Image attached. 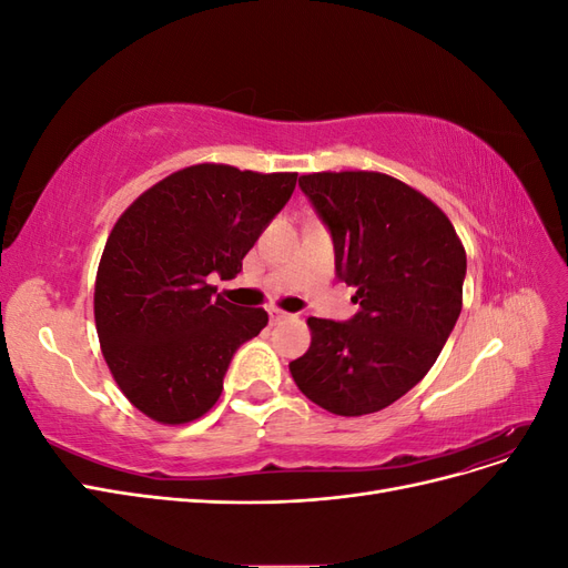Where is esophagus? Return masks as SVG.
<instances>
[{
    "instance_id": "esophagus-1",
    "label": "esophagus",
    "mask_w": 568,
    "mask_h": 568,
    "mask_svg": "<svg viewBox=\"0 0 568 568\" xmlns=\"http://www.w3.org/2000/svg\"><path fill=\"white\" fill-rule=\"evenodd\" d=\"M267 315H270V322H272V324H277V322H282V320H288V317H291L288 313L280 311V307H270Z\"/></svg>"
}]
</instances>
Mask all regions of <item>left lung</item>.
<instances>
[{
  "label": "left lung",
  "mask_w": 568,
  "mask_h": 568,
  "mask_svg": "<svg viewBox=\"0 0 568 568\" xmlns=\"http://www.w3.org/2000/svg\"><path fill=\"white\" fill-rule=\"evenodd\" d=\"M298 186L332 234L336 277L359 311L311 317L313 343L288 365L305 398L372 415L434 367L462 311L467 253L436 203L382 173H313Z\"/></svg>",
  "instance_id": "8db88e82"
}]
</instances>
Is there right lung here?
I'll list each match as a JSON object with an SVG mask.
<instances>
[{"mask_svg": "<svg viewBox=\"0 0 568 568\" xmlns=\"http://www.w3.org/2000/svg\"><path fill=\"white\" fill-rule=\"evenodd\" d=\"M296 178L201 163L153 184L118 217L97 272L94 320L115 384L146 417L205 415L236 348L267 324L263 307L225 301L209 277L242 270Z\"/></svg>", "mask_w": 568, "mask_h": 568, "instance_id": "obj_1", "label": "right lung"}]
</instances>
